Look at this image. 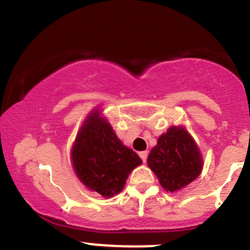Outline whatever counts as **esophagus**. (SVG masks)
Returning <instances> with one entry per match:
<instances>
[{
    "mask_svg": "<svg viewBox=\"0 0 250 250\" xmlns=\"http://www.w3.org/2000/svg\"><path fill=\"white\" fill-rule=\"evenodd\" d=\"M140 157H141V159L143 160V163H146V160H147V157H148V152H147V150H143V152H140Z\"/></svg>",
    "mask_w": 250,
    "mask_h": 250,
    "instance_id": "1",
    "label": "esophagus"
}]
</instances>
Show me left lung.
Segmentation results:
<instances>
[{"instance_id":"1","label":"left lung","mask_w":250,"mask_h":250,"mask_svg":"<svg viewBox=\"0 0 250 250\" xmlns=\"http://www.w3.org/2000/svg\"><path fill=\"white\" fill-rule=\"evenodd\" d=\"M147 164L167 192H176L193 182L203 170V158L184 126H171L159 136Z\"/></svg>"}]
</instances>
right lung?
<instances>
[{
  "label": "right lung",
  "mask_w": 250,
  "mask_h": 250,
  "mask_svg": "<svg viewBox=\"0 0 250 250\" xmlns=\"http://www.w3.org/2000/svg\"><path fill=\"white\" fill-rule=\"evenodd\" d=\"M71 164L81 184L110 198L123 191L130 172L142 164V159L118 138L100 109H95L76 135L71 148Z\"/></svg>",
  "instance_id": "right-lung-1"
}]
</instances>
